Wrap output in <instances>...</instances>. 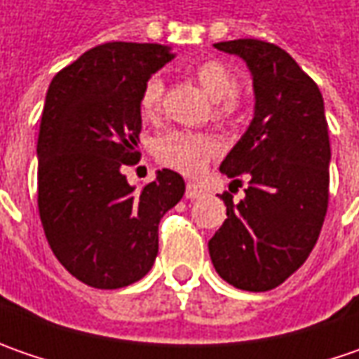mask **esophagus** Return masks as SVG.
Returning a JSON list of instances; mask_svg holds the SVG:
<instances>
[{"label": "esophagus", "instance_id": "obj_1", "mask_svg": "<svg viewBox=\"0 0 359 359\" xmlns=\"http://www.w3.org/2000/svg\"><path fill=\"white\" fill-rule=\"evenodd\" d=\"M203 196V191H201V187H198L196 184H187L186 186V198L187 200H198Z\"/></svg>", "mask_w": 359, "mask_h": 359}]
</instances>
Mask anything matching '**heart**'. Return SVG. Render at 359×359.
Segmentation results:
<instances>
[{
    "label": "heart",
    "mask_w": 359,
    "mask_h": 359,
    "mask_svg": "<svg viewBox=\"0 0 359 359\" xmlns=\"http://www.w3.org/2000/svg\"><path fill=\"white\" fill-rule=\"evenodd\" d=\"M194 76L200 81L201 88L208 91V95L215 100L214 118L217 121H226L238 111L236 93L240 90V81L226 63L217 60H205L196 65ZM161 97H163L161 77H147L140 93V109L145 118L158 114L161 107ZM214 142L208 135L196 131H168L159 135L154 144V156L161 165H168L186 175H198L203 172L210 159L214 158Z\"/></svg>",
    "instance_id": "obj_1"
}]
</instances>
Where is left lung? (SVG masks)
Wrapping results in <instances>:
<instances>
[{
	"mask_svg": "<svg viewBox=\"0 0 359 359\" xmlns=\"http://www.w3.org/2000/svg\"><path fill=\"white\" fill-rule=\"evenodd\" d=\"M254 76L255 116L219 172L245 175V200L224 191L228 219L210 240L215 271L245 292H268L313 250L330 200V135L320 88L296 60L262 39L219 41Z\"/></svg>",
	"mask_w": 359,
	"mask_h": 359,
	"instance_id": "obj_1",
	"label": "left lung"
}]
</instances>
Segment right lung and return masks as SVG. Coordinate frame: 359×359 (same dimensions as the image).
<instances>
[{"label":"right lung","instance_id":"right-lung-1","mask_svg":"<svg viewBox=\"0 0 359 359\" xmlns=\"http://www.w3.org/2000/svg\"><path fill=\"white\" fill-rule=\"evenodd\" d=\"M159 43L109 41L51 79L37 137V208L49 248L79 282L118 290L158 255V226L186 184L172 170L140 189L123 165L140 161V93L172 60Z\"/></svg>","mask_w":359,"mask_h":359}]
</instances>
